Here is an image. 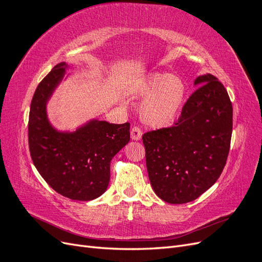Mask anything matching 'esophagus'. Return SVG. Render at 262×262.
Returning <instances> with one entry per match:
<instances>
[{
    "label": "esophagus",
    "mask_w": 262,
    "mask_h": 262,
    "mask_svg": "<svg viewBox=\"0 0 262 262\" xmlns=\"http://www.w3.org/2000/svg\"><path fill=\"white\" fill-rule=\"evenodd\" d=\"M142 138V130L139 126H133L131 129V139L134 141H139Z\"/></svg>",
    "instance_id": "1"
}]
</instances>
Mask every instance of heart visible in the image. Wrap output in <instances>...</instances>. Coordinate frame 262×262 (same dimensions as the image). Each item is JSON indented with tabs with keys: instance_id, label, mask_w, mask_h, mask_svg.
Instances as JSON below:
<instances>
[{
	"instance_id": "b5f03b06",
	"label": "heart",
	"mask_w": 262,
	"mask_h": 262,
	"mask_svg": "<svg viewBox=\"0 0 262 262\" xmlns=\"http://www.w3.org/2000/svg\"><path fill=\"white\" fill-rule=\"evenodd\" d=\"M138 96H146L140 104V116L144 123L162 128L170 124L184 106L186 85L175 74L148 73L134 87Z\"/></svg>"
}]
</instances>
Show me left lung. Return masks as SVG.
Masks as SVG:
<instances>
[{
  "label": "left lung",
  "instance_id": "left-lung-1",
  "mask_svg": "<svg viewBox=\"0 0 262 262\" xmlns=\"http://www.w3.org/2000/svg\"><path fill=\"white\" fill-rule=\"evenodd\" d=\"M194 85L175 125L142 137L150 185L172 204L193 201L215 184L231 146L233 106L225 87L212 74Z\"/></svg>",
  "mask_w": 262,
  "mask_h": 262
}]
</instances>
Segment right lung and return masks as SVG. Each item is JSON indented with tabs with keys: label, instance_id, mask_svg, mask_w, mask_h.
<instances>
[{
	"label": "right lung",
	"instance_id": "obj_1",
	"mask_svg": "<svg viewBox=\"0 0 262 262\" xmlns=\"http://www.w3.org/2000/svg\"><path fill=\"white\" fill-rule=\"evenodd\" d=\"M66 69L64 62L59 63L37 86L28 120L29 152L54 191L72 200L90 201L106 191L110 162L130 141V123L92 120L71 133L52 128L46 105Z\"/></svg>",
	"mask_w": 262,
	"mask_h": 262
}]
</instances>
